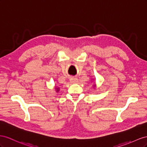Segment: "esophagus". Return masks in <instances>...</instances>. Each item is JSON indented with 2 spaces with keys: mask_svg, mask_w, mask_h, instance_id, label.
<instances>
[{
  "mask_svg": "<svg viewBox=\"0 0 147 147\" xmlns=\"http://www.w3.org/2000/svg\"><path fill=\"white\" fill-rule=\"evenodd\" d=\"M70 82L71 83H76L78 82V79L74 78H71L70 79Z\"/></svg>",
  "mask_w": 147,
  "mask_h": 147,
  "instance_id": "obj_1",
  "label": "esophagus"
}]
</instances>
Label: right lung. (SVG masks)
<instances>
[{
    "label": "right lung",
    "mask_w": 147,
    "mask_h": 147,
    "mask_svg": "<svg viewBox=\"0 0 147 147\" xmlns=\"http://www.w3.org/2000/svg\"><path fill=\"white\" fill-rule=\"evenodd\" d=\"M58 89H59V88H57V90L58 91Z\"/></svg>",
    "instance_id": "1"
}]
</instances>
